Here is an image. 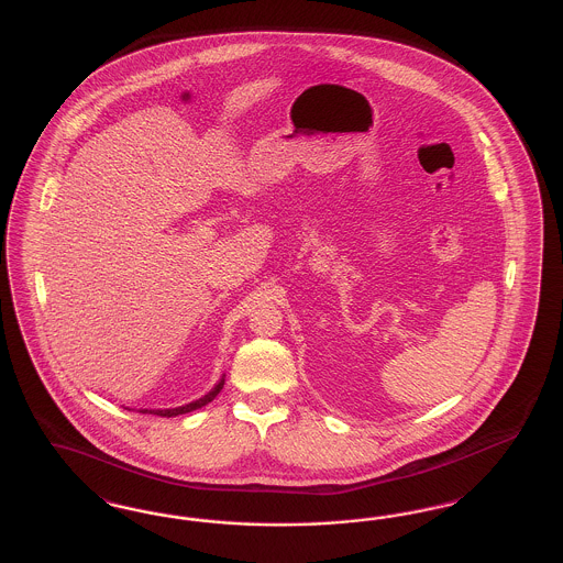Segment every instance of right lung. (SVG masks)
Segmentation results:
<instances>
[{
  "instance_id": "obj_1",
  "label": "right lung",
  "mask_w": 563,
  "mask_h": 563,
  "mask_svg": "<svg viewBox=\"0 0 563 563\" xmlns=\"http://www.w3.org/2000/svg\"><path fill=\"white\" fill-rule=\"evenodd\" d=\"M224 387V374H222V378L213 385L212 390L210 393H206L203 397H199V399H195L191 404H185V406H178V408H168V409H139V411H143V413H154V416H162V418H173V416H180V413H189V411H194V409L203 408V406H208L210 401L216 399V395L222 390Z\"/></svg>"
}]
</instances>
